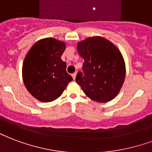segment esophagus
Returning <instances> with one entry per match:
<instances>
[{
    "instance_id": "esophagus-1",
    "label": "esophagus",
    "mask_w": 152,
    "mask_h": 152,
    "mask_svg": "<svg viewBox=\"0 0 152 152\" xmlns=\"http://www.w3.org/2000/svg\"><path fill=\"white\" fill-rule=\"evenodd\" d=\"M72 78H73V80H76V73L75 72V73H73L72 75Z\"/></svg>"
}]
</instances>
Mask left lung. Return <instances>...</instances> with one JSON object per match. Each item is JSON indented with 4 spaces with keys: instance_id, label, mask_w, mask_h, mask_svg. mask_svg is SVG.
<instances>
[{
    "instance_id": "obj_1",
    "label": "left lung",
    "mask_w": 152,
    "mask_h": 152,
    "mask_svg": "<svg viewBox=\"0 0 152 152\" xmlns=\"http://www.w3.org/2000/svg\"><path fill=\"white\" fill-rule=\"evenodd\" d=\"M78 53L85 62L83 72L76 81L89 98L108 102L118 94L126 76L125 62L120 50L103 37L88 38L77 44Z\"/></svg>"
}]
</instances>
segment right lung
Listing matches in <instances>:
<instances>
[{"label":"right lung","instance_id":"1","mask_svg":"<svg viewBox=\"0 0 152 152\" xmlns=\"http://www.w3.org/2000/svg\"><path fill=\"white\" fill-rule=\"evenodd\" d=\"M64 42L52 38L39 40L25 57L22 78L29 93L42 102H50L62 95L72 77L61 59Z\"/></svg>","mask_w":152,"mask_h":152}]
</instances>
